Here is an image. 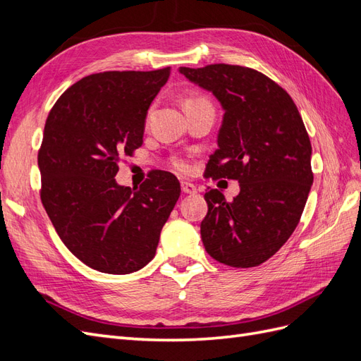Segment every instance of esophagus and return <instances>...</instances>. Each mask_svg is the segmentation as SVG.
Listing matches in <instances>:
<instances>
[{"label":"esophagus","instance_id":"esophagus-1","mask_svg":"<svg viewBox=\"0 0 361 361\" xmlns=\"http://www.w3.org/2000/svg\"><path fill=\"white\" fill-rule=\"evenodd\" d=\"M180 188H182L183 194H195V192H197V187H195L194 183H190V182H182Z\"/></svg>","mask_w":361,"mask_h":361}]
</instances>
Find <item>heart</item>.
Masks as SVG:
<instances>
[{
	"label": "heart",
	"instance_id": "obj_1",
	"mask_svg": "<svg viewBox=\"0 0 361 361\" xmlns=\"http://www.w3.org/2000/svg\"><path fill=\"white\" fill-rule=\"evenodd\" d=\"M200 104H211V102L207 101L204 96L195 94V96L187 97V101H185V108L192 106V105H200ZM171 166L176 169L178 171H180V173H188L190 171V164H188L187 159H183V158H173L171 159Z\"/></svg>",
	"mask_w": 361,
	"mask_h": 361
}]
</instances>
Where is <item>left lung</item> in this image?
<instances>
[{"label": "left lung", "instance_id": "8db88e82", "mask_svg": "<svg viewBox=\"0 0 361 361\" xmlns=\"http://www.w3.org/2000/svg\"><path fill=\"white\" fill-rule=\"evenodd\" d=\"M179 72L212 92L224 110L204 173L241 188L232 202L218 190L204 194V250L228 267H257L300 223L313 183L307 130L288 92L255 69L218 63Z\"/></svg>", "mask_w": 361, "mask_h": 361}]
</instances>
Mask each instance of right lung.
Segmentation results:
<instances>
[{"mask_svg":"<svg viewBox=\"0 0 361 361\" xmlns=\"http://www.w3.org/2000/svg\"><path fill=\"white\" fill-rule=\"evenodd\" d=\"M169 76L170 68L93 73L48 114L37 155L40 199L63 244L96 271L129 274L147 265L180 195L169 171L152 170L134 190L114 179L143 145L147 110Z\"/></svg>","mask_w":361,"mask_h":361,"instance_id":"right-lung-1","label":"right lung"}]
</instances>
